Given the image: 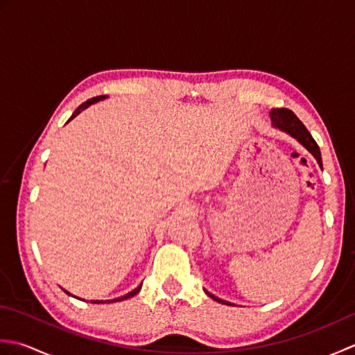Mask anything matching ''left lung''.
Masks as SVG:
<instances>
[{
	"instance_id": "8db88e82",
	"label": "left lung",
	"mask_w": 355,
	"mask_h": 355,
	"mask_svg": "<svg viewBox=\"0 0 355 355\" xmlns=\"http://www.w3.org/2000/svg\"><path fill=\"white\" fill-rule=\"evenodd\" d=\"M270 117H271V120H273V125L276 128H279V130H282L285 132H288L291 137L297 139L300 143H302V145L314 155V158L318 160L319 166L322 168V157H320V149L318 146V143H315V140L311 137L310 131L306 130L304 123L300 122V120L296 117V114H294L293 111L286 110V108H276V110L270 112ZM207 294L214 300H216V302L230 305V304L225 302V300L218 299L216 296H214V294H210V293H207Z\"/></svg>"
}]
</instances>
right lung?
<instances>
[{"mask_svg": "<svg viewBox=\"0 0 355 355\" xmlns=\"http://www.w3.org/2000/svg\"><path fill=\"white\" fill-rule=\"evenodd\" d=\"M102 99H103V96H96V97H93V99H88L87 102H84V103H82V105H79V107L76 108V111H74V112H73V116L70 117V120H71V119H74V117H76V116L79 114V112H80L82 110H85V108H88V107H89V105H92V103H94V102H97V101H102ZM140 288H141V285H139V286H137V288H135V290H132L131 293H128V294H126V296H122V297H117V299H112V300H107V302H120V300L130 299V297L135 296V294H137V293L140 291ZM96 302H97V304H101V300H96Z\"/></svg>", "mask_w": 355, "mask_h": 355, "instance_id": "add662e5", "label": "right lung"}]
</instances>
